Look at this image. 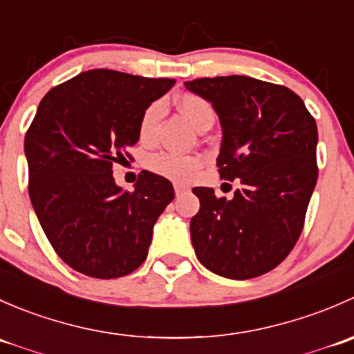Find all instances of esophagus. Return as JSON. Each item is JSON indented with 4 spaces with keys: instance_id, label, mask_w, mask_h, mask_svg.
<instances>
[{
    "instance_id": "obj_1",
    "label": "esophagus",
    "mask_w": 354,
    "mask_h": 354,
    "mask_svg": "<svg viewBox=\"0 0 354 354\" xmlns=\"http://www.w3.org/2000/svg\"><path fill=\"white\" fill-rule=\"evenodd\" d=\"M187 192H188L187 185H181V183L174 185V194H176V197H180V195L187 194Z\"/></svg>"
}]
</instances>
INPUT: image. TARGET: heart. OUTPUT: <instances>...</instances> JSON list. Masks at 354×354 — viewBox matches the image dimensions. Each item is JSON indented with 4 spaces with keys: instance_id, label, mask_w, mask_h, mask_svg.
I'll list each match as a JSON object with an SVG mask.
<instances>
[{
    "instance_id": "b5f03b06",
    "label": "heart",
    "mask_w": 354,
    "mask_h": 354,
    "mask_svg": "<svg viewBox=\"0 0 354 354\" xmlns=\"http://www.w3.org/2000/svg\"><path fill=\"white\" fill-rule=\"evenodd\" d=\"M178 108H180L183 116L197 128V124L205 116H210L212 106L203 97L195 94H183L178 99ZM162 114V104L160 102H152L147 109L144 111L138 124V137L142 142H151L154 138L157 123ZM149 169L154 171L159 176L167 178L173 181H190L197 176V173L202 167V160L195 156H181L173 154V152H157L151 156L147 160Z\"/></svg>"
}]
</instances>
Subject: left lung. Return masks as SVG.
<instances>
[{"label": "left lung", "instance_id": "8db88e82", "mask_svg": "<svg viewBox=\"0 0 354 354\" xmlns=\"http://www.w3.org/2000/svg\"><path fill=\"white\" fill-rule=\"evenodd\" d=\"M188 91L212 102L223 127L221 180L240 181L234 197L197 187L190 233L203 267L227 279H252L295 248L315 188L317 123L299 95L252 77L197 78Z\"/></svg>", "mask_w": 354, "mask_h": 354}]
</instances>
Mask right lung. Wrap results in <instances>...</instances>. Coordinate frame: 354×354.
<instances>
[{
  "label": "right lung",
  "mask_w": 354,
  "mask_h": 354,
  "mask_svg": "<svg viewBox=\"0 0 354 354\" xmlns=\"http://www.w3.org/2000/svg\"><path fill=\"white\" fill-rule=\"evenodd\" d=\"M174 85L121 71H82L42 97L25 133L28 195L59 259L77 272L116 279L144 263L173 185L142 171L133 192L113 164L138 142L144 111Z\"/></svg>",
  "instance_id": "add662e5"
}]
</instances>
